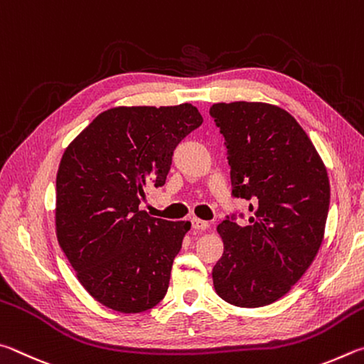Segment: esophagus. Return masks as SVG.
I'll use <instances>...</instances> for the list:
<instances>
[{"mask_svg":"<svg viewBox=\"0 0 364 364\" xmlns=\"http://www.w3.org/2000/svg\"><path fill=\"white\" fill-rule=\"evenodd\" d=\"M192 224H193V228L195 230H206V228L209 227V222H206V220H201V219H198V218H195V219H192Z\"/></svg>","mask_w":364,"mask_h":364,"instance_id":"1","label":"esophagus"}]
</instances>
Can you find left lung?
<instances>
[{"label": "left lung", "instance_id": "obj_1", "mask_svg": "<svg viewBox=\"0 0 364 364\" xmlns=\"http://www.w3.org/2000/svg\"><path fill=\"white\" fill-rule=\"evenodd\" d=\"M225 137L232 193L252 200L246 225L227 219L214 289L235 307L257 309L288 294L314 262L329 209V177L294 117L265 102L209 108Z\"/></svg>", "mask_w": 364, "mask_h": 364}]
</instances>
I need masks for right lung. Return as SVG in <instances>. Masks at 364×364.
Listing matches in <instances>:
<instances>
[{"instance_id": "obj_1", "label": "right lung", "mask_w": 364, "mask_h": 364, "mask_svg": "<svg viewBox=\"0 0 364 364\" xmlns=\"http://www.w3.org/2000/svg\"><path fill=\"white\" fill-rule=\"evenodd\" d=\"M192 104L113 107L63 151L55 178V235L76 278L95 301L140 314L163 301L174 257L192 224L140 211L161 187L172 151L201 126Z\"/></svg>"}]
</instances>
